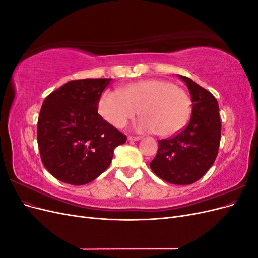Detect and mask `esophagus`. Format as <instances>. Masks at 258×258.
<instances>
[{
  "label": "esophagus",
  "instance_id": "1",
  "mask_svg": "<svg viewBox=\"0 0 258 258\" xmlns=\"http://www.w3.org/2000/svg\"><path fill=\"white\" fill-rule=\"evenodd\" d=\"M142 138L141 137H128L129 141H140Z\"/></svg>",
  "mask_w": 258,
  "mask_h": 258
}]
</instances>
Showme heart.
I'll return each instance as SVG.
<instances>
[{
	"mask_svg": "<svg viewBox=\"0 0 258 258\" xmlns=\"http://www.w3.org/2000/svg\"><path fill=\"white\" fill-rule=\"evenodd\" d=\"M140 132H156L169 137L188 120L191 101L184 89L162 80L130 84L121 91L106 90L99 101V113L116 128H123L139 113Z\"/></svg>",
	"mask_w": 258,
	"mask_h": 258,
	"instance_id": "heart-1",
	"label": "heart"
}]
</instances>
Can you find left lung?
I'll return each instance as SVG.
<instances>
[{
	"instance_id": "left-lung-1",
	"label": "left lung",
	"mask_w": 258,
	"mask_h": 258,
	"mask_svg": "<svg viewBox=\"0 0 258 258\" xmlns=\"http://www.w3.org/2000/svg\"><path fill=\"white\" fill-rule=\"evenodd\" d=\"M190 93L192 111L188 124L170 139L159 140L156 157L150 163L163 181L189 185L212 167L221 142V118L214 96L197 83L177 75Z\"/></svg>"
}]
</instances>
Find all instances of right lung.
<instances>
[{
	"label": "right lung",
	"mask_w": 258,
	"mask_h": 258,
	"mask_svg": "<svg viewBox=\"0 0 258 258\" xmlns=\"http://www.w3.org/2000/svg\"><path fill=\"white\" fill-rule=\"evenodd\" d=\"M112 79L71 81L45 99L37 122L44 167L59 181L85 185L111 165L123 136L98 114L101 95Z\"/></svg>",
	"instance_id": "obj_1"
}]
</instances>
